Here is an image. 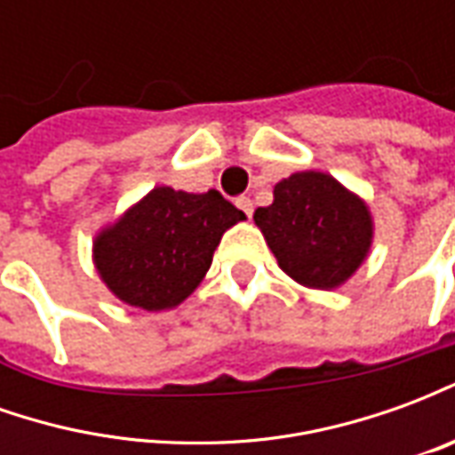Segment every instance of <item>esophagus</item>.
I'll return each instance as SVG.
<instances>
[{"label": "esophagus", "instance_id": "obj_1", "mask_svg": "<svg viewBox=\"0 0 455 455\" xmlns=\"http://www.w3.org/2000/svg\"><path fill=\"white\" fill-rule=\"evenodd\" d=\"M236 204H238V209H243V214H246L248 219L253 217V199H251V197H238Z\"/></svg>", "mask_w": 455, "mask_h": 455}]
</instances>
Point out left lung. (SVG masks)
I'll list each match as a JSON object with an SVG mask.
<instances>
[{"instance_id":"obj_1","label":"left lung","mask_w":455,"mask_h":455,"mask_svg":"<svg viewBox=\"0 0 455 455\" xmlns=\"http://www.w3.org/2000/svg\"><path fill=\"white\" fill-rule=\"evenodd\" d=\"M256 227L277 266L312 290H336L371 253V207L319 170L292 172L273 189V204L258 207Z\"/></svg>"}]
</instances>
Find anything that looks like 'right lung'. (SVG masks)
<instances>
[{
  "label": "right lung",
  "mask_w": 455,
  "mask_h": 455,
  "mask_svg": "<svg viewBox=\"0 0 455 455\" xmlns=\"http://www.w3.org/2000/svg\"><path fill=\"white\" fill-rule=\"evenodd\" d=\"M243 219L217 189L160 185L94 236L92 263L124 305L165 312L197 290L221 236Z\"/></svg>",
  "instance_id": "add662e5"
}]
</instances>
